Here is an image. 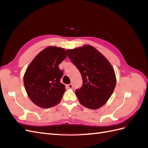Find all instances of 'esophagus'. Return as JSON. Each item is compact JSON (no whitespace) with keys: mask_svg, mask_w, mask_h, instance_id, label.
I'll return each mask as SVG.
<instances>
[{"mask_svg":"<svg viewBox=\"0 0 148 148\" xmlns=\"http://www.w3.org/2000/svg\"><path fill=\"white\" fill-rule=\"evenodd\" d=\"M67 86H68L69 88H73V85H72V84L70 83V84H69L68 85H67Z\"/></svg>","mask_w":148,"mask_h":148,"instance_id":"34e87169","label":"esophagus"}]
</instances>
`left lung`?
I'll use <instances>...</instances> for the list:
<instances>
[{"label":"left lung","instance_id":"1","mask_svg":"<svg viewBox=\"0 0 148 148\" xmlns=\"http://www.w3.org/2000/svg\"><path fill=\"white\" fill-rule=\"evenodd\" d=\"M66 52L82 77V87L75 91L79 102L90 109L100 108L108 101L115 87L112 66L91 46L68 49Z\"/></svg>","mask_w":148,"mask_h":148}]
</instances>
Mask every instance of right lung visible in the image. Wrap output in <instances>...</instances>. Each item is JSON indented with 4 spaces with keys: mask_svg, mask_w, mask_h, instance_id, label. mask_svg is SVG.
Segmentation results:
<instances>
[{
    "mask_svg": "<svg viewBox=\"0 0 148 148\" xmlns=\"http://www.w3.org/2000/svg\"><path fill=\"white\" fill-rule=\"evenodd\" d=\"M66 57L64 49L49 46L34 57L24 75V86L29 99L41 108H50L60 102L65 91L60 82L63 71L59 65Z\"/></svg>",
    "mask_w": 148,
    "mask_h": 148,
    "instance_id": "right-lung-1",
    "label": "right lung"
}]
</instances>
